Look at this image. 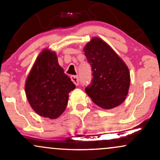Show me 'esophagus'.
Listing matches in <instances>:
<instances>
[{
	"label": "esophagus",
	"mask_w": 160,
	"mask_h": 160,
	"mask_svg": "<svg viewBox=\"0 0 160 160\" xmlns=\"http://www.w3.org/2000/svg\"><path fill=\"white\" fill-rule=\"evenodd\" d=\"M71 80H72L73 82L75 84L76 86H78L79 85V78L78 76H74V75H72V76H71Z\"/></svg>",
	"instance_id": "obj_1"
}]
</instances>
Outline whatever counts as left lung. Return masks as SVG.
<instances>
[{"instance_id":"left-lung-1","label":"left lung","mask_w":160,"mask_h":160,"mask_svg":"<svg viewBox=\"0 0 160 160\" xmlns=\"http://www.w3.org/2000/svg\"><path fill=\"white\" fill-rule=\"evenodd\" d=\"M92 71L90 85L85 89L95 104L112 109L124 102L130 85L127 65L106 42L95 37L83 48Z\"/></svg>"}]
</instances>
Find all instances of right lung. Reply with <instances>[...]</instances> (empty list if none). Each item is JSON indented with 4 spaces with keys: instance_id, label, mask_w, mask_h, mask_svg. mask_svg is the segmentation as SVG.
I'll return each mask as SVG.
<instances>
[{
    "instance_id": "right-lung-1",
    "label": "right lung",
    "mask_w": 160,
    "mask_h": 160,
    "mask_svg": "<svg viewBox=\"0 0 160 160\" xmlns=\"http://www.w3.org/2000/svg\"><path fill=\"white\" fill-rule=\"evenodd\" d=\"M74 82L58 65L56 53L44 49L37 57L25 81V95L38 115L56 119L65 111Z\"/></svg>"
}]
</instances>
